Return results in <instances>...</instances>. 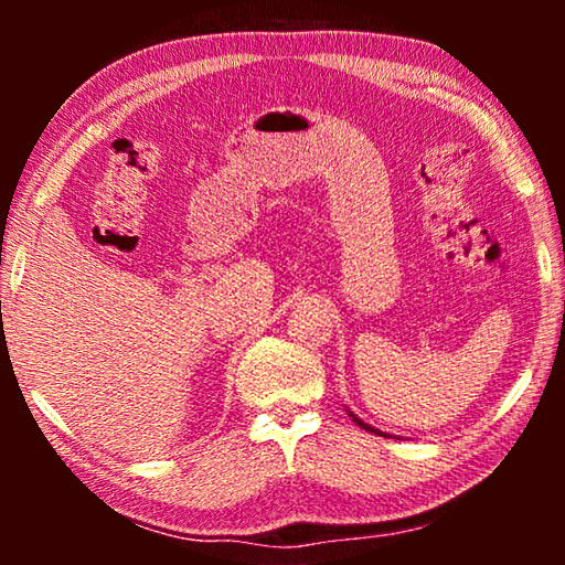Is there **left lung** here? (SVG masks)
<instances>
[{
	"instance_id": "obj_1",
	"label": "left lung",
	"mask_w": 565,
	"mask_h": 565,
	"mask_svg": "<svg viewBox=\"0 0 565 565\" xmlns=\"http://www.w3.org/2000/svg\"><path fill=\"white\" fill-rule=\"evenodd\" d=\"M351 416H353V414H351ZM353 420H356V424H359L361 428H366V431H371V434H381V431H379V428H371L369 424H363V420H361V418H356V416H353Z\"/></svg>"
}]
</instances>
